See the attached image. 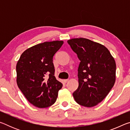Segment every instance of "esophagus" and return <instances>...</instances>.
<instances>
[{
	"label": "esophagus",
	"mask_w": 130,
	"mask_h": 130,
	"mask_svg": "<svg viewBox=\"0 0 130 130\" xmlns=\"http://www.w3.org/2000/svg\"><path fill=\"white\" fill-rule=\"evenodd\" d=\"M69 81V80H68V79H66V80H63V81H64V83H67L68 81Z\"/></svg>",
	"instance_id": "34e87169"
}]
</instances>
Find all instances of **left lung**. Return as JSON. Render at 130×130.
Masks as SVG:
<instances>
[{
    "label": "left lung",
    "instance_id": "left-lung-1",
    "mask_svg": "<svg viewBox=\"0 0 130 130\" xmlns=\"http://www.w3.org/2000/svg\"><path fill=\"white\" fill-rule=\"evenodd\" d=\"M68 43L80 60L78 87L73 93L74 100L84 107L95 106L115 84V61L106 47L88 39L73 38Z\"/></svg>",
    "mask_w": 130,
    "mask_h": 130
}]
</instances>
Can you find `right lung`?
<instances>
[{"label": "right lung", "instance_id": "obj_1", "mask_svg": "<svg viewBox=\"0 0 130 130\" xmlns=\"http://www.w3.org/2000/svg\"><path fill=\"white\" fill-rule=\"evenodd\" d=\"M62 41L45 42L26 49L17 63V83L31 104L40 108L56 102L62 84L54 76L53 57Z\"/></svg>", "mask_w": 130, "mask_h": 130}]
</instances>
